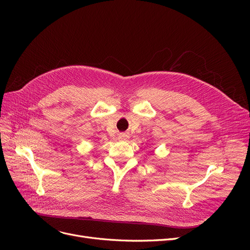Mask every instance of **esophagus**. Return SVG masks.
Here are the masks:
<instances>
[{"mask_svg": "<svg viewBox=\"0 0 250 250\" xmlns=\"http://www.w3.org/2000/svg\"><path fill=\"white\" fill-rule=\"evenodd\" d=\"M120 139H121V140H127V139H128V135H127L126 133L120 134Z\"/></svg>", "mask_w": 250, "mask_h": 250, "instance_id": "obj_1", "label": "esophagus"}]
</instances>
